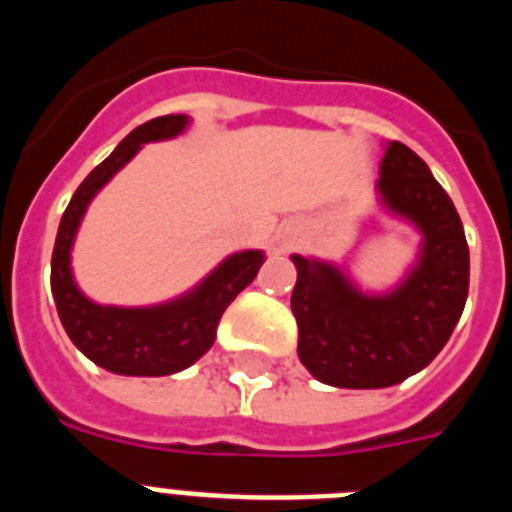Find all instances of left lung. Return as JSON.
<instances>
[{
	"label": "left lung",
	"instance_id": "left-lung-1",
	"mask_svg": "<svg viewBox=\"0 0 512 512\" xmlns=\"http://www.w3.org/2000/svg\"><path fill=\"white\" fill-rule=\"evenodd\" d=\"M377 197L423 235L418 259L390 292H364L341 266L292 256L297 356L318 382L343 390H382L425 369L454 333L469 295L459 212L423 158L397 140L384 146Z\"/></svg>",
	"mask_w": 512,
	"mask_h": 512
}]
</instances>
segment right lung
Instances as JSON below:
<instances>
[{
	"label": "right lung",
	"instance_id": "1",
	"mask_svg": "<svg viewBox=\"0 0 512 512\" xmlns=\"http://www.w3.org/2000/svg\"><path fill=\"white\" fill-rule=\"evenodd\" d=\"M187 115L148 120L120 140V146L79 184L58 225L51 261V289L63 328L81 354L112 374L125 377H166L192 366L215 343L217 323L225 307L256 279L264 251L230 253L184 295L161 305L117 307L99 305L79 289L71 271V248L89 202L99 189L156 140H169L189 128Z\"/></svg>",
	"mask_w": 512,
	"mask_h": 512
}]
</instances>
